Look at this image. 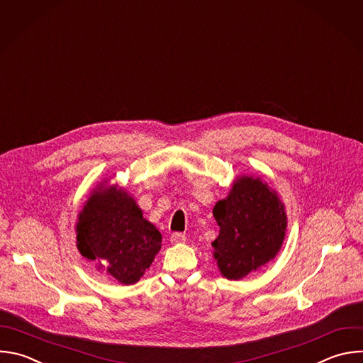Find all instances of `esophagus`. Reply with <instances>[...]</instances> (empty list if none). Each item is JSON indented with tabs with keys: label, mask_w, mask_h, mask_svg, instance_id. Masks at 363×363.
Instances as JSON below:
<instances>
[{
	"label": "esophagus",
	"mask_w": 363,
	"mask_h": 363,
	"mask_svg": "<svg viewBox=\"0 0 363 363\" xmlns=\"http://www.w3.org/2000/svg\"><path fill=\"white\" fill-rule=\"evenodd\" d=\"M169 240H171V244H174V245H181V244H185L186 236H185L184 233L177 232V233H172V235H171Z\"/></svg>",
	"instance_id": "obj_1"
}]
</instances>
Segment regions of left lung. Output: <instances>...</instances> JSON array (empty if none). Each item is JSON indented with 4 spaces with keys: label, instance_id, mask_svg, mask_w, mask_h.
Wrapping results in <instances>:
<instances>
[{
    "label": "left lung",
    "instance_id": "1",
    "mask_svg": "<svg viewBox=\"0 0 363 363\" xmlns=\"http://www.w3.org/2000/svg\"><path fill=\"white\" fill-rule=\"evenodd\" d=\"M212 212L219 225L212 257L223 278L242 279L281 251L288 226L285 203L261 177L238 175Z\"/></svg>",
    "mask_w": 363,
    "mask_h": 363
}]
</instances>
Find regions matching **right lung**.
I'll list each match as a JSON object with an SVG mask.
<instances>
[{
    "label": "right lung",
    "instance_id": "obj_1",
    "mask_svg": "<svg viewBox=\"0 0 363 363\" xmlns=\"http://www.w3.org/2000/svg\"><path fill=\"white\" fill-rule=\"evenodd\" d=\"M75 233L79 254L123 285L137 284L162 247L161 232L143 216L134 196L108 178L89 192Z\"/></svg>",
    "mask_w": 363,
    "mask_h": 363
}]
</instances>
